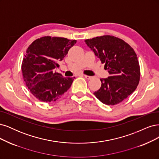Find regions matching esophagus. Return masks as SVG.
<instances>
[{
    "label": "esophagus",
    "mask_w": 159,
    "mask_h": 159,
    "mask_svg": "<svg viewBox=\"0 0 159 159\" xmlns=\"http://www.w3.org/2000/svg\"><path fill=\"white\" fill-rule=\"evenodd\" d=\"M84 76V77L86 79H88V80H90V79H91L92 78H93V77H92V76H88V75H83Z\"/></svg>",
    "instance_id": "esophagus-1"
}]
</instances>
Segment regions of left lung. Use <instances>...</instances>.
I'll list each match as a JSON object with an SVG mask.
<instances>
[{
  "label": "left lung",
  "instance_id": "1",
  "mask_svg": "<svg viewBox=\"0 0 159 159\" xmlns=\"http://www.w3.org/2000/svg\"><path fill=\"white\" fill-rule=\"evenodd\" d=\"M98 57L105 63L110 76L100 79L101 87L94 94L102 103L113 106L127 98L137 89L140 80V66L134 49L123 39L113 35L85 39Z\"/></svg>",
  "mask_w": 159,
  "mask_h": 159
}]
</instances>
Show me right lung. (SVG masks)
<instances>
[{"instance_id": "right-lung-1", "label": "right lung", "mask_w": 159, "mask_h": 159, "mask_svg": "<svg viewBox=\"0 0 159 159\" xmlns=\"http://www.w3.org/2000/svg\"><path fill=\"white\" fill-rule=\"evenodd\" d=\"M76 43L75 39L43 36L29 45L22 72L30 93L39 101L55 102L69 89L75 77H64L53 69L59 66L57 61H62Z\"/></svg>"}]
</instances>
